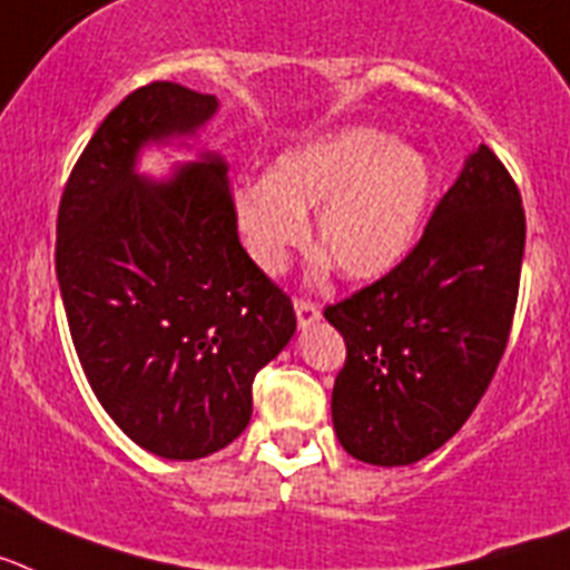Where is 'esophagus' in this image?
Masks as SVG:
<instances>
[{"label":"esophagus","mask_w":570,"mask_h":570,"mask_svg":"<svg viewBox=\"0 0 570 570\" xmlns=\"http://www.w3.org/2000/svg\"><path fill=\"white\" fill-rule=\"evenodd\" d=\"M295 315H298L301 330H306V326H313L315 321H321V306L313 304V301L298 298L295 301Z\"/></svg>","instance_id":"esophagus-1"}]
</instances>
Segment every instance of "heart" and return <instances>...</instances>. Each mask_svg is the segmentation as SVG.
I'll list each match as a JSON object with an SVG mask.
<instances>
[{"instance_id": "b5f03b06", "label": "heart", "mask_w": 570, "mask_h": 570, "mask_svg": "<svg viewBox=\"0 0 570 570\" xmlns=\"http://www.w3.org/2000/svg\"><path fill=\"white\" fill-rule=\"evenodd\" d=\"M433 163L422 148L373 126H344L286 148L269 177L237 183L232 224L246 257L281 275L306 244V212L315 240L353 281H375L415 246L433 203Z\"/></svg>"}]
</instances>
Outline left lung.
Returning <instances> with one entry per match:
<instances>
[{"instance_id": "left-lung-1", "label": "left lung", "mask_w": 570, "mask_h": 570, "mask_svg": "<svg viewBox=\"0 0 570 570\" xmlns=\"http://www.w3.org/2000/svg\"><path fill=\"white\" fill-rule=\"evenodd\" d=\"M522 252L517 183L479 146L402 264L326 306L346 344L333 428L350 456L402 468L459 433L508 346Z\"/></svg>"}]
</instances>
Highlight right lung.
Masks as SVG:
<instances>
[{"label":"right lung","instance_id":"right-lung-1","mask_svg":"<svg viewBox=\"0 0 570 570\" xmlns=\"http://www.w3.org/2000/svg\"><path fill=\"white\" fill-rule=\"evenodd\" d=\"M215 94L151 82L108 114L59 200L57 281L97 402L142 450L191 462L252 419V381L295 335L292 301L246 257L229 166L203 151L146 177V146H189Z\"/></svg>","mask_w":570,"mask_h":570}]
</instances>
